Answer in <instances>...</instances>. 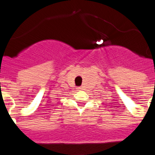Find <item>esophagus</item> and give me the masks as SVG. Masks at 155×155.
Returning <instances> with one entry per match:
<instances>
[{
	"label": "esophagus",
	"instance_id": "esophagus-1",
	"mask_svg": "<svg viewBox=\"0 0 155 155\" xmlns=\"http://www.w3.org/2000/svg\"><path fill=\"white\" fill-rule=\"evenodd\" d=\"M77 89H78V91H81V90H82L83 88H82V87H77Z\"/></svg>",
	"mask_w": 155,
	"mask_h": 155
}]
</instances>
